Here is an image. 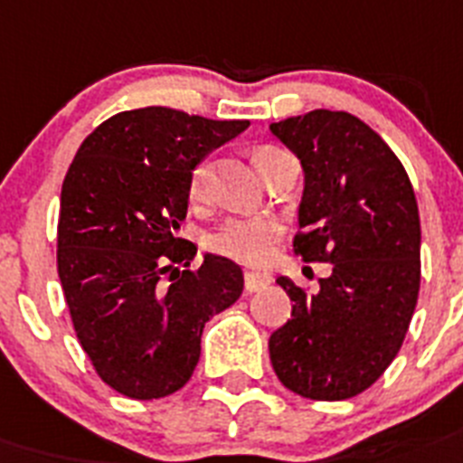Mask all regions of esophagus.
Instances as JSON below:
<instances>
[{
    "label": "esophagus",
    "instance_id": "obj_1",
    "mask_svg": "<svg viewBox=\"0 0 463 463\" xmlns=\"http://www.w3.org/2000/svg\"><path fill=\"white\" fill-rule=\"evenodd\" d=\"M273 282V275L261 273V270H247L244 273V289L247 291H259Z\"/></svg>",
    "mask_w": 463,
    "mask_h": 463
}]
</instances>
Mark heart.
I'll return each mask as SVG.
<instances>
[{
	"label": "heart",
	"instance_id": "b5f03b06",
	"mask_svg": "<svg viewBox=\"0 0 463 463\" xmlns=\"http://www.w3.org/2000/svg\"><path fill=\"white\" fill-rule=\"evenodd\" d=\"M278 153L275 147H263L256 153V165L268 155ZM207 178V165H200L190 178V195L200 197ZM279 235V223L273 219H235L212 235V250L231 256L235 261L261 266L273 256L275 240Z\"/></svg>",
	"mask_w": 463,
	"mask_h": 463
}]
</instances>
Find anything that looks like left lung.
<instances>
[{
	"mask_svg": "<svg viewBox=\"0 0 463 463\" xmlns=\"http://www.w3.org/2000/svg\"><path fill=\"white\" fill-rule=\"evenodd\" d=\"M304 169L294 250L332 263L317 294L287 275L291 320L270 334V363L310 400L363 393L398 355L421 279V225L405 166L363 119L310 110L270 124Z\"/></svg>",
	"mask_w": 463,
	"mask_h": 463,
	"instance_id": "1",
	"label": "left lung"
}]
</instances>
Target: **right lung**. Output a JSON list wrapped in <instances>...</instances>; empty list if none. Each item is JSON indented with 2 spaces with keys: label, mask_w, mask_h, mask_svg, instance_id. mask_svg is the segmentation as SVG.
<instances>
[{
  "label": "right lung",
  "mask_w": 463,
  "mask_h": 463,
  "mask_svg": "<svg viewBox=\"0 0 463 463\" xmlns=\"http://www.w3.org/2000/svg\"><path fill=\"white\" fill-rule=\"evenodd\" d=\"M250 127L150 106L96 127L77 150L58 216V278L77 339L118 393L155 400L195 372L202 329L242 294V268L178 238L202 159ZM167 279H164V275Z\"/></svg>",
  "instance_id": "right-lung-1"
}]
</instances>
